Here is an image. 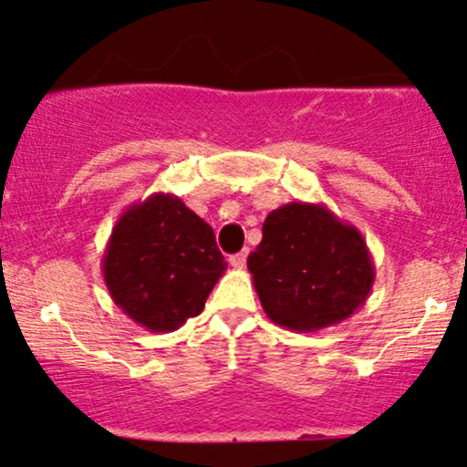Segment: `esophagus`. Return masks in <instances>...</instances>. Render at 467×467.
<instances>
[{"label":"esophagus","mask_w":467,"mask_h":467,"mask_svg":"<svg viewBox=\"0 0 467 467\" xmlns=\"http://www.w3.org/2000/svg\"><path fill=\"white\" fill-rule=\"evenodd\" d=\"M245 261H248V250H241L237 254L230 256V265L237 267V270H241V267L245 265Z\"/></svg>","instance_id":"1"}]
</instances>
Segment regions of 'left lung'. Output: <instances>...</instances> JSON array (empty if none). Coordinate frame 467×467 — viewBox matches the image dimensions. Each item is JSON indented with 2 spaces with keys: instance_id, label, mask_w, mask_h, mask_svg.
Segmentation results:
<instances>
[{
  "instance_id": "obj_1",
  "label": "left lung",
  "mask_w": 467,
  "mask_h": 467,
  "mask_svg": "<svg viewBox=\"0 0 467 467\" xmlns=\"http://www.w3.org/2000/svg\"><path fill=\"white\" fill-rule=\"evenodd\" d=\"M248 270L267 318L298 334L349 318L375 281L360 230L309 202L283 203L265 217Z\"/></svg>"
}]
</instances>
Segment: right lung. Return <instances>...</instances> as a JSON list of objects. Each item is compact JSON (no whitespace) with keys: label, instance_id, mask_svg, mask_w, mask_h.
Segmentation results:
<instances>
[{"label":"right lung","instance_id":"right-lung-1","mask_svg":"<svg viewBox=\"0 0 467 467\" xmlns=\"http://www.w3.org/2000/svg\"><path fill=\"white\" fill-rule=\"evenodd\" d=\"M226 267L213 228L171 192L125 208L103 254L111 301L153 334L200 314Z\"/></svg>","mask_w":467,"mask_h":467}]
</instances>
